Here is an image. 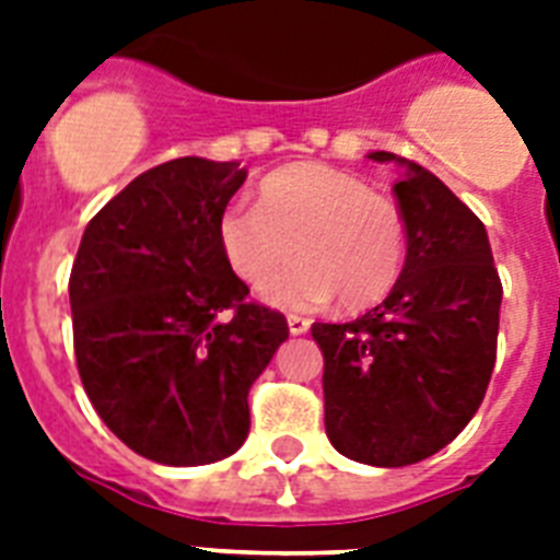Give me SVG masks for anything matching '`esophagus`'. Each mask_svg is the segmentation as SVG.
Segmentation results:
<instances>
[{"label": "esophagus", "instance_id": "1", "mask_svg": "<svg viewBox=\"0 0 560 560\" xmlns=\"http://www.w3.org/2000/svg\"><path fill=\"white\" fill-rule=\"evenodd\" d=\"M288 328H290V334H307V328H311V323H307L305 316L290 314V316H288Z\"/></svg>", "mask_w": 560, "mask_h": 560}]
</instances>
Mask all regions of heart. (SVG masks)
<instances>
[{
    "label": "heart",
    "instance_id": "obj_1",
    "mask_svg": "<svg viewBox=\"0 0 560 560\" xmlns=\"http://www.w3.org/2000/svg\"><path fill=\"white\" fill-rule=\"evenodd\" d=\"M223 258L237 279L261 288L296 254L300 261L264 288L270 305L307 311L340 299L346 311L381 305L404 276L409 226L389 194L358 174L319 162L272 171L258 206H229L218 223Z\"/></svg>",
    "mask_w": 560,
    "mask_h": 560
}]
</instances>
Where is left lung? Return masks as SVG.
I'll use <instances>...</instances> for the list:
<instances>
[{"label": "left lung", "mask_w": 560, "mask_h": 560, "mask_svg": "<svg viewBox=\"0 0 560 560\" xmlns=\"http://www.w3.org/2000/svg\"><path fill=\"white\" fill-rule=\"evenodd\" d=\"M392 186L409 226L404 276L351 323H314L323 349L325 433L342 456L404 468L465 430L497 360L503 284L482 220L416 162Z\"/></svg>", "instance_id": "left-lung-1"}]
</instances>
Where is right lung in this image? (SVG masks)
Returning a JSON list of instances; mask_svg holds the SVG:
<instances>
[{
  "label": "right lung",
  "instance_id": "obj_1",
  "mask_svg": "<svg viewBox=\"0 0 560 560\" xmlns=\"http://www.w3.org/2000/svg\"><path fill=\"white\" fill-rule=\"evenodd\" d=\"M237 162L183 156L144 171L90 220L69 276L74 358L101 421L160 465L226 459L249 433V386L288 340L246 302L218 223Z\"/></svg>",
  "mask_w": 560,
  "mask_h": 560
}]
</instances>
